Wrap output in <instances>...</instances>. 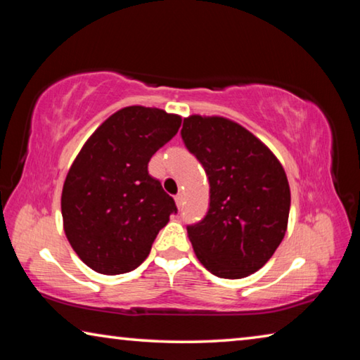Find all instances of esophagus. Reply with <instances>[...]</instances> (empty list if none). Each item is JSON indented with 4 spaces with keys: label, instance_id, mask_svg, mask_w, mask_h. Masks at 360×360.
I'll return each mask as SVG.
<instances>
[{
    "label": "esophagus",
    "instance_id": "obj_1",
    "mask_svg": "<svg viewBox=\"0 0 360 360\" xmlns=\"http://www.w3.org/2000/svg\"><path fill=\"white\" fill-rule=\"evenodd\" d=\"M182 200H184V197H182V193H178V195H176V197H174V202H176V205H178V208H181Z\"/></svg>",
    "mask_w": 360,
    "mask_h": 360
}]
</instances>
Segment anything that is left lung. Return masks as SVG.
I'll return each instance as SVG.
<instances>
[{
  "label": "left lung",
  "mask_w": 360,
  "mask_h": 360,
  "mask_svg": "<svg viewBox=\"0 0 360 360\" xmlns=\"http://www.w3.org/2000/svg\"><path fill=\"white\" fill-rule=\"evenodd\" d=\"M182 141L210 181V210L187 233L206 270L240 279L264 266L288 229L290 188L275 154L225 117L184 119Z\"/></svg>",
  "instance_id": "1"
}]
</instances>
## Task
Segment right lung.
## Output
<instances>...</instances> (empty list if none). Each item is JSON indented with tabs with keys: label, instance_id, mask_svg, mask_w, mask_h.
Wrapping results in <instances>:
<instances>
[{
	"label": "right lung",
	"instance_id": "add662e5",
	"mask_svg": "<svg viewBox=\"0 0 360 360\" xmlns=\"http://www.w3.org/2000/svg\"><path fill=\"white\" fill-rule=\"evenodd\" d=\"M181 120L163 109L124 108L103 122L72 162L62 192L63 229L79 259L96 273L135 270L178 212L148 163Z\"/></svg>",
	"mask_w": 360,
	"mask_h": 360
}]
</instances>
